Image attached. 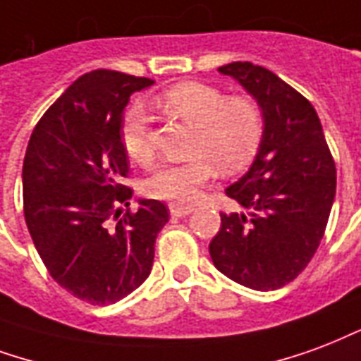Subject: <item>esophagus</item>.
I'll use <instances>...</instances> for the list:
<instances>
[{
  "label": "esophagus",
  "mask_w": 361,
  "mask_h": 361,
  "mask_svg": "<svg viewBox=\"0 0 361 361\" xmlns=\"http://www.w3.org/2000/svg\"><path fill=\"white\" fill-rule=\"evenodd\" d=\"M193 212V207H183V204H170V214L176 216V218H181V216H188Z\"/></svg>",
  "instance_id": "obj_1"
}]
</instances>
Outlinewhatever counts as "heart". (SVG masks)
I'll return each instance as SVG.
<instances>
[{"label":"heart","instance_id":"heart-1","mask_svg":"<svg viewBox=\"0 0 361 361\" xmlns=\"http://www.w3.org/2000/svg\"><path fill=\"white\" fill-rule=\"evenodd\" d=\"M157 105L176 120L193 128L189 154L181 164H160L143 181L149 197L191 202L214 176L235 173L250 164L264 137V114L247 97H228L216 85L181 82L157 99ZM120 141L132 160L145 164L153 159V130L141 105L130 106L122 118Z\"/></svg>","mask_w":361,"mask_h":361}]
</instances>
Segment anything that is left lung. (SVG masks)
<instances>
[{"mask_svg":"<svg viewBox=\"0 0 361 361\" xmlns=\"http://www.w3.org/2000/svg\"><path fill=\"white\" fill-rule=\"evenodd\" d=\"M218 71L258 101L264 137L250 170L226 189L245 212H220L210 258L248 289H279L308 266L322 243L337 189L335 160L316 109L295 87L252 63Z\"/></svg>","mask_w":361,"mask_h":361,"instance_id":"left-lung-1","label":"left lung"}]
</instances>
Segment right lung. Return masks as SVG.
Wrapping results in <instances>:
<instances>
[{"label": "right lung", "instance_id": "1", "mask_svg": "<svg viewBox=\"0 0 361 361\" xmlns=\"http://www.w3.org/2000/svg\"><path fill=\"white\" fill-rule=\"evenodd\" d=\"M154 80L116 71L84 74L30 135L23 164L24 220L49 276L80 300L118 302L145 281L164 202L132 212L130 162L120 141L124 109Z\"/></svg>", "mask_w": 361, "mask_h": 361}]
</instances>
